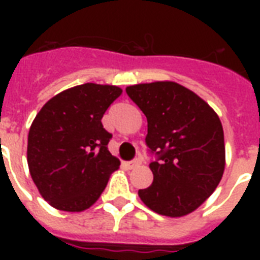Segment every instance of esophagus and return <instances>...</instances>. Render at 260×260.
<instances>
[{"mask_svg": "<svg viewBox=\"0 0 260 260\" xmlns=\"http://www.w3.org/2000/svg\"><path fill=\"white\" fill-rule=\"evenodd\" d=\"M139 166H140V160H139V159H135L132 162L126 163V167H128V169H136V167Z\"/></svg>", "mask_w": 260, "mask_h": 260, "instance_id": "34e87169", "label": "esophagus"}]
</instances>
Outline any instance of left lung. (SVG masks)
<instances>
[{"label": "left lung", "instance_id": "left-lung-1", "mask_svg": "<svg viewBox=\"0 0 260 260\" xmlns=\"http://www.w3.org/2000/svg\"><path fill=\"white\" fill-rule=\"evenodd\" d=\"M146 114V143L158 155L150 163L154 181L139 197L155 213L182 217L206 201L225 169L224 131L217 113L201 97L171 81L125 89Z\"/></svg>", "mask_w": 260, "mask_h": 260}]
</instances>
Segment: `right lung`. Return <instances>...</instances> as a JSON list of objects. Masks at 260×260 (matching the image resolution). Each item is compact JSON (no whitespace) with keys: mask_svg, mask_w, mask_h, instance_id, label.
I'll list each match as a JSON object with an SVG mask.
<instances>
[{"mask_svg":"<svg viewBox=\"0 0 260 260\" xmlns=\"http://www.w3.org/2000/svg\"><path fill=\"white\" fill-rule=\"evenodd\" d=\"M121 93L113 85L83 83L56 94L36 114L26 160L39 193L55 209L90 208L120 166L101 118Z\"/></svg>","mask_w":260,"mask_h":260,"instance_id":"obj_1","label":"right lung"}]
</instances>
